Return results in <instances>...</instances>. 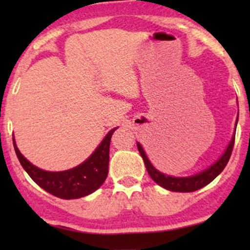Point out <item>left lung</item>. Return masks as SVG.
<instances>
[{
    "label": "left lung",
    "instance_id": "8db88e82",
    "mask_svg": "<svg viewBox=\"0 0 250 250\" xmlns=\"http://www.w3.org/2000/svg\"><path fill=\"white\" fill-rule=\"evenodd\" d=\"M234 143H235V134L233 139H231L230 143H229L228 148H227L226 153L221 156L219 161L215 162L211 167L206 169V170L202 171V173L195 175V176H189V177H173V176H167V175L160 173V171L156 170V169L151 166V163L149 162L148 157L146 156L145 150H143L140 143H137V149H139L143 161H145L148 174L150 175L151 179H153L157 185H160L161 187L171 191L190 193V191L199 190V189L205 187V186H207L208 183H210L211 181H213L215 177H216L217 175L225 169L227 163L229 161V159H230L231 151H233V148H234Z\"/></svg>",
    "mask_w": 250,
    "mask_h": 250
}]
</instances>
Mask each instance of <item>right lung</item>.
<instances>
[{"instance_id": "obj_1", "label": "right lung", "mask_w": 250, "mask_h": 250, "mask_svg": "<svg viewBox=\"0 0 250 250\" xmlns=\"http://www.w3.org/2000/svg\"><path fill=\"white\" fill-rule=\"evenodd\" d=\"M116 130L113 129L103 139L101 145L91 154L87 161L77 167L65 171H44L35 167L20 153L15 141L14 148L20 163L28 175L40 187L60 199L70 200L87 196L99 189L107 179L109 166V146L111 135Z\"/></svg>"}]
</instances>
